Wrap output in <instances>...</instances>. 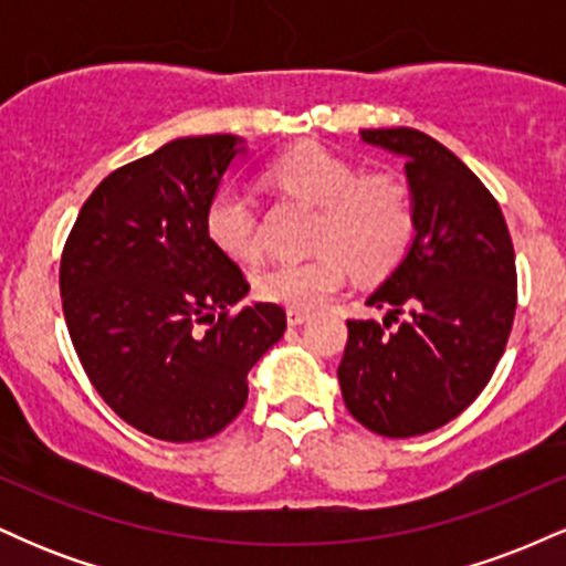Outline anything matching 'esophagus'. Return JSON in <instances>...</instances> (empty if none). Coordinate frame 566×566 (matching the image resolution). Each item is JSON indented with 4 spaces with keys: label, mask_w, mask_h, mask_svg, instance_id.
Returning <instances> with one entry per match:
<instances>
[{
    "label": "esophagus",
    "mask_w": 566,
    "mask_h": 566,
    "mask_svg": "<svg viewBox=\"0 0 566 566\" xmlns=\"http://www.w3.org/2000/svg\"><path fill=\"white\" fill-rule=\"evenodd\" d=\"M305 319H308V311L287 308V324H290V327H297V324H303Z\"/></svg>",
    "instance_id": "esophagus-1"
}]
</instances>
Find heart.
<instances>
[{
  "instance_id": "obj_1",
  "label": "heart",
  "mask_w": 566,
  "mask_h": 566,
  "mask_svg": "<svg viewBox=\"0 0 566 566\" xmlns=\"http://www.w3.org/2000/svg\"><path fill=\"white\" fill-rule=\"evenodd\" d=\"M269 180L279 191L319 207L314 229L316 255L276 261L252 276L265 303L308 311L343 290L348 269L378 279L405 261L418 233L415 193L405 175L365 172L316 143L290 148L271 161ZM210 242L233 261H258L263 252L258 207L239 186H220L205 207Z\"/></svg>"
}]
</instances>
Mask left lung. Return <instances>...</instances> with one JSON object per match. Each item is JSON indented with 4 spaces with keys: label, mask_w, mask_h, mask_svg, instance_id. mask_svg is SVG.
<instances>
[{
    "label": "left lung",
    "mask_w": 566,
    "mask_h": 566,
    "mask_svg": "<svg viewBox=\"0 0 566 566\" xmlns=\"http://www.w3.org/2000/svg\"><path fill=\"white\" fill-rule=\"evenodd\" d=\"M361 140L407 157L418 233L367 301L386 319H348L337 380L369 431L420 437L495 373L516 314V255L497 199L450 148L412 127L361 129Z\"/></svg>",
    "instance_id": "left-lung-1"
}]
</instances>
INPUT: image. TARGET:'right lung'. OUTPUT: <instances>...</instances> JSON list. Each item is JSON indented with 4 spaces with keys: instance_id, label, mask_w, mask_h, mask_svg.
I'll return each instance as SVG.
<instances>
[{
    "instance_id": "add662e5",
    "label": "right lung",
    "mask_w": 566,
    "mask_h": 566,
    "mask_svg": "<svg viewBox=\"0 0 566 566\" xmlns=\"http://www.w3.org/2000/svg\"><path fill=\"white\" fill-rule=\"evenodd\" d=\"M233 135L178 138L103 178L61 255V301L84 373L148 437L201 441L242 412L247 375L287 329L210 242L205 207L237 157Z\"/></svg>"
}]
</instances>
